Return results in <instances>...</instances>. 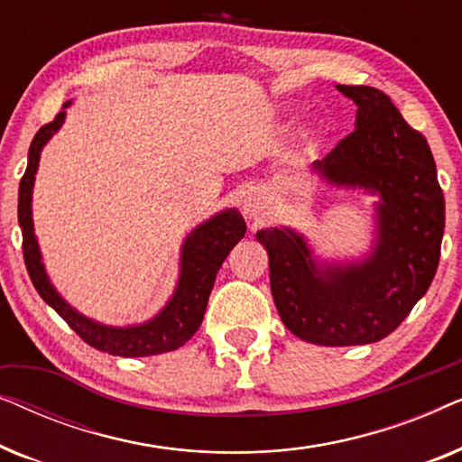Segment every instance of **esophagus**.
<instances>
[{
  "instance_id": "obj_1",
  "label": "esophagus",
  "mask_w": 462,
  "mask_h": 462,
  "mask_svg": "<svg viewBox=\"0 0 462 462\" xmlns=\"http://www.w3.org/2000/svg\"><path fill=\"white\" fill-rule=\"evenodd\" d=\"M244 214H248V218L261 220L264 217V206L261 201V195L248 193L244 199Z\"/></svg>"
}]
</instances>
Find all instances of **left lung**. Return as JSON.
I'll return each instance as SVG.
<instances>
[{"mask_svg":"<svg viewBox=\"0 0 462 462\" xmlns=\"http://www.w3.org/2000/svg\"><path fill=\"white\" fill-rule=\"evenodd\" d=\"M357 105L356 130L313 170L334 187L381 195L376 242L364 261L318 264L292 229H261L283 326L313 345H368L389 337L431 286L444 237V193L427 138L387 94L337 86Z\"/></svg>","mask_w":462,"mask_h":462,"instance_id":"obj_1","label":"left lung"}]
</instances>
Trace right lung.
Returning <instances> with one entry per match:
<instances>
[{"label":"right lung","instance_id":"right-lung-1","mask_svg":"<svg viewBox=\"0 0 462 462\" xmlns=\"http://www.w3.org/2000/svg\"><path fill=\"white\" fill-rule=\"evenodd\" d=\"M69 105L71 100L62 105V111L56 113L52 122L42 125L35 134L29 147L27 170L18 187V225L23 229V256L31 282L42 299L94 349L119 357H147L179 349L199 330L220 264L245 233L244 217L231 208L191 231V236L182 244L180 277L174 296L147 324L113 328L84 318L73 307H69L50 283L33 233V218H31V193L40 166V153L43 144L65 122V106Z\"/></svg>","mask_w":462,"mask_h":462}]
</instances>
